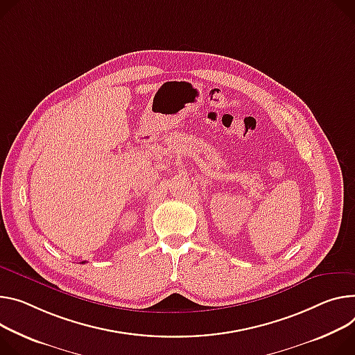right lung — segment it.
Masks as SVG:
<instances>
[{
	"label": "right lung",
	"instance_id": "1",
	"mask_svg": "<svg viewBox=\"0 0 355 355\" xmlns=\"http://www.w3.org/2000/svg\"><path fill=\"white\" fill-rule=\"evenodd\" d=\"M82 263H85V262H82Z\"/></svg>",
	"mask_w": 355,
	"mask_h": 355
}]
</instances>
